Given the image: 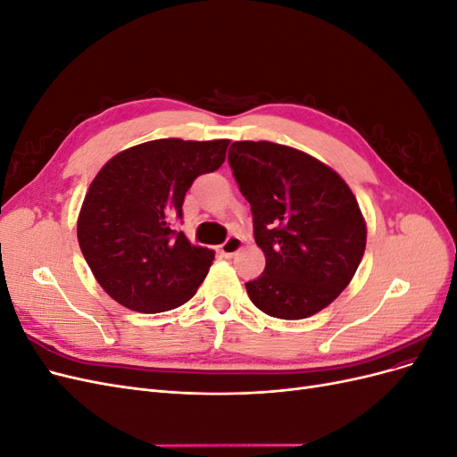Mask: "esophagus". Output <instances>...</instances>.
Here are the masks:
<instances>
[{"instance_id":"1","label":"esophagus","mask_w":457,"mask_h":457,"mask_svg":"<svg viewBox=\"0 0 457 457\" xmlns=\"http://www.w3.org/2000/svg\"><path fill=\"white\" fill-rule=\"evenodd\" d=\"M242 238L240 237H237V234H232V237H228L223 244L219 245V252L223 253L225 257H232L234 253L237 252H240L242 250Z\"/></svg>"}]
</instances>
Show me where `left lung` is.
<instances>
[{"label":"left lung","instance_id":"obj_1","mask_svg":"<svg viewBox=\"0 0 457 457\" xmlns=\"http://www.w3.org/2000/svg\"><path fill=\"white\" fill-rule=\"evenodd\" d=\"M228 163L267 257L259 278L245 282L247 295L284 320L322 311L349 286L366 250V223L351 188L305 152L269 141L232 143Z\"/></svg>","mask_w":457,"mask_h":457}]
</instances>
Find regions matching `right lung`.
Segmentation results:
<instances>
[{"label": "right lung", "instance_id": "1", "mask_svg": "<svg viewBox=\"0 0 457 457\" xmlns=\"http://www.w3.org/2000/svg\"><path fill=\"white\" fill-rule=\"evenodd\" d=\"M228 141L158 139L116 154L96 173L78 219L91 272L120 305L163 312L196 294L215 253L192 245L173 220L195 179L225 162Z\"/></svg>", "mask_w": 457, "mask_h": 457}]
</instances>
